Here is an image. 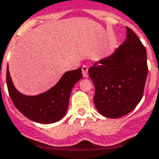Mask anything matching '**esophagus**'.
I'll return each instance as SVG.
<instances>
[{
    "instance_id": "obj_1",
    "label": "esophagus",
    "mask_w": 159,
    "mask_h": 159,
    "mask_svg": "<svg viewBox=\"0 0 159 159\" xmlns=\"http://www.w3.org/2000/svg\"><path fill=\"white\" fill-rule=\"evenodd\" d=\"M82 74H83V77H87V76H88V67L86 66V65H83L82 67Z\"/></svg>"
}]
</instances>
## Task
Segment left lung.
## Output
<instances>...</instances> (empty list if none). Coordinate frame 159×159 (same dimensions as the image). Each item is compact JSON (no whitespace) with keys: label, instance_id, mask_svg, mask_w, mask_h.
I'll return each instance as SVG.
<instances>
[{"label":"left lung","instance_id":"1","mask_svg":"<svg viewBox=\"0 0 159 159\" xmlns=\"http://www.w3.org/2000/svg\"><path fill=\"white\" fill-rule=\"evenodd\" d=\"M126 29L127 38L120 48L88 69L95 86V106L108 118H120L135 108L148 75L145 47L131 29Z\"/></svg>","mask_w":159,"mask_h":159}]
</instances>
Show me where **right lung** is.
Returning a JSON list of instances; mask_svg holds the SVG:
<instances>
[{"instance_id": "obj_1", "label": "right lung", "mask_w": 159, "mask_h": 159, "mask_svg": "<svg viewBox=\"0 0 159 159\" xmlns=\"http://www.w3.org/2000/svg\"><path fill=\"white\" fill-rule=\"evenodd\" d=\"M82 77L81 67L65 72L57 84L48 92L29 97L15 88L8 67L6 70V84L13 104L25 117L41 124L54 123L65 116L72 87Z\"/></svg>"}]
</instances>
